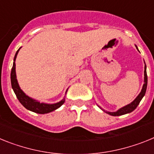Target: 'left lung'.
<instances>
[{
  "instance_id": "1",
  "label": "left lung",
  "mask_w": 154,
  "mask_h": 154,
  "mask_svg": "<svg viewBox=\"0 0 154 154\" xmlns=\"http://www.w3.org/2000/svg\"><path fill=\"white\" fill-rule=\"evenodd\" d=\"M136 49H138V48H137L136 45ZM146 88H147V74H146V64H145V67H144V84L143 85V88H142L141 92L139 94V95L136 97V99H135L134 101H132V102H131L130 104H129V105H125V106L122 107V108H121V109H119V110L114 112H106V111L103 110L101 108H100V109L112 116H122V115L130 113V112H132L133 111H134L135 109H136V107L138 106V105L140 104L142 98H143V96L145 95L146 91Z\"/></svg>"
}]
</instances>
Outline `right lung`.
I'll return each mask as SVG.
<instances>
[{"mask_svg":"<svg viewBox=\"0 0 154 154\" xmlns=\"http://www.w3.org/2000/svg\"><path fill=\"white\" fill-rule=\"evenodd\" d=\"M18 49V51L16 52L15 56L14 58V63H13V66L11 69V87L14 91V94H16V97L20 101L21 105L25 107V109H27L28 110L32 111L35 113H38V114H46L49 112H51L53 111L56 110V109H59L61 105H63L65 101V98L61 100L60 101H59L55 104H46V103H41L38 101L33 99L32 97H29L26 95L23 92V91L20 88L19 85H18V81L16 78V72H15V60L18 55V51L20 50Z\"/></svg>","mask_w":154,"mask_h":154,"instance_id":"1","label":"right lung"}]
</instances>
